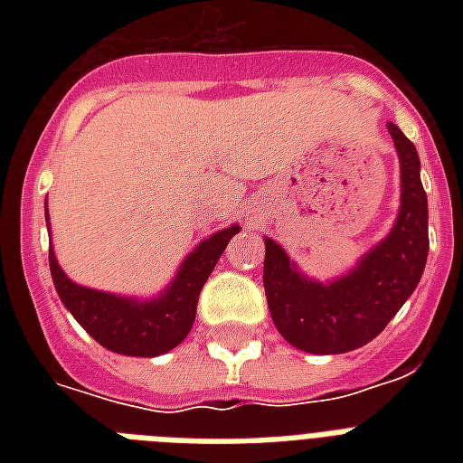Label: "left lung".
<instances>
[{
	"label": "left lung",
	"mask_w": 463,
	"mask_h": 463,
	"mask_svg": "<svg viewBox=\"0 0 463 463\" xmlns=\"http://www.w3.org/2000/svg\"><path fill=\"white\" fill-rule=\"evenodd\" d=\"M402 167V206L387 238L358 264L331 281L305 276L288 252L264 238V290L276 329L290 345L317 355H336L370 344L416 290L428 261V196L420 158L389 122Z\"/></svg>",
	"instance_id": "8db88e82"
}]
</instances>
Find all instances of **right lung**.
Segmentation results:
<instances>
[{
  "instance_id": "add662e5",
  "label": "right lung",
  "mask_w": 463,
  "mask_h": 463,
  "mask_svg": "<svg viewBox=\"0 0 463 463\" xmlns=\"http://www.w3.org/2000/svg\"><path fill=\"white\" fill-rule=\"evenodd\" d=\"M45 218L50 231V216L45 213ZM238 231L240 225L232 223L223 231L213 232L211 238L202 240L182 260L173 281L151 298L118 296L108 290L79 286L61 271L54 250L50 247V271H52L54 288L76 322L103 348L132 358L163 355L187 338L194 324L196 300L203 283Z\"/></svg>"
}]
</instances>
